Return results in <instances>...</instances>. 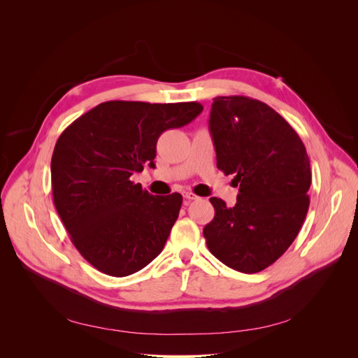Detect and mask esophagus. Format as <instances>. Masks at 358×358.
I'll list each match as a JSON object with an SVG mask.
<instances>
[{"label":"esophagus","instance_id":"1","mask_svg":"<svg viewBox=\"0 0 358 358\" xmlns=\"http://www.w3.org/2000/svg\"><path fill=\"white\" fill-rule=\"evenodd\" d=\"M184 199H185V204H189L190 201L197 200V199H199V196H196L194 193H185V194H184Z\"/></svg>","mask_w":358,"mask_h":358}]
</instances>
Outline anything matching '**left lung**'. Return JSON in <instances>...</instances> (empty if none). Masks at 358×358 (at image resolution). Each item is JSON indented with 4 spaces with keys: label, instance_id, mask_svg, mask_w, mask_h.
I'll use <instances>...</instances> for the list:
<instances>
[{
    "label": "left lung",
    "instance_id": "1",
    "mask_svg": "<svg viewBox=\"0 0 358 358\" xmlns=\"http://www.w3.org/2000/svg\"><path fill=\"white\" fill-rule=\"evenodd\" d=\"M210 134L217 168L235 174L234 208L212 197L215 217L203 229L209 251L241 273L271 266L297 236L309 209L306 148L266 103L245 96L213 99Z\"/></svg>",
    "mask_w": 358,
    "mask_h": 358
}]
</instances>
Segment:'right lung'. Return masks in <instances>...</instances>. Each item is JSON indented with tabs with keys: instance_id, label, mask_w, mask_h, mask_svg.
Masks as SVG:
<instances>
[{
	"instance_id": "right-lung-1",
	"label": "right lung",
	"mask_w": 358,
	"mask_h": 358,
	"mask_svg": "<svg viewBox=\"0 0 358 358\" xmlns=\"http://www.w3.org/2000/svg\"><path fill=\"white\" fill-rule=\"evenodd\" d=\"M196 101H106L72 122L55 145V208L72 243L99 271L130 275L157 258L182 196H152L130 177L154 168L158 138L196 119Z\"/></svg>"
}]
</instances>
